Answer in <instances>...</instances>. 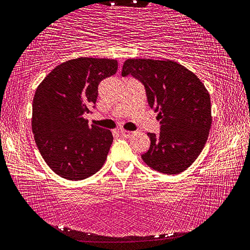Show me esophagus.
Listing matches in <instances>:
<instances>
[{
  "instance_id": "34e87169",
  "label": "esophagus",
  "mask_w": 250,
  "mask_h": 250,
  "mask_svg": "<svg viewBox=\"0 0 250 250\" xmlns=\"http://www.w3.org/2000/svg\"><path fill=\"white\" fill-rule=\"evenodd\" d=\"M120 134L122 137H125V138H129V137H131V134H132V132L131 131H128V130H125V129H120Z\"/></svg>"
}]
</instances>
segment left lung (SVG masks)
<instances>
[{"label":"left lung","instance_id":"obj_1","mask_svg":"<svg viewBox=\"0 0 250 250\" xmlns=\"http://www.w3.org/2000/svg\"><path fill=\"white\" fill-rule=\"evenodd\" d=\"M121 74L144 84L148 104L160 121L159 134L148 133L150 148L142 160L166 175L185 171L203 151L211 126L210 96L203 82L169 60L128 59Z\"/></svg>","mask_w":250,"mask_h":250}]
</instances>
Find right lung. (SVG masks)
<instances>
[{"label":"right lung","instance_id":"1","mask_svg":"<svg viewBox=\"0 0 250 250\" xmlns=\"http://www.w3.org/2000/svg\"><path fill=\"white\" fill-rule=\"evenodd\" d=\"M117 60L78 58L55 66L35 91L32 131L46 165L68 180L102 168L113 137L83 116L96 106L98 85L117 72Z\"/></svg>","mask_w":250,"mask_h":250}]
</instances>
